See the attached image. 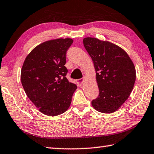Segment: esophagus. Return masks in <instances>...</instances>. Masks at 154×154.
<instances>
[{
    "mask_svg": "<svg viewBox=\"0 0 154 154\" xmlns=\"http://www.w3.org/2000/svg\"><path fill=\"white\" fill-rule=\"evenodd\" d=\"M83 81V78H82V79H77V85H79V86H81V85H82Z\"/></svg>",
    "mask_w": 154,
    "mask_h": 154,
    "instance_id": "34e87169",
    "label": "esophagus"
}]
</instances>
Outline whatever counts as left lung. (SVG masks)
Masks as SVG:
<instances>
[{"mask_svg":"<svg viewBox=\"0 0 154 154\" xmlns=\"http://www.w3.org/2000/svg\"><path fill=\"white\" fill-rule=\"evenodd\" d=\"M83 45L96 71L98 97L91 104L101 113H111L127 100L133 90L135 69L124 50L108 41L87 37Z\"/></svg>","mask_w":154,"mask_h":154,"instance_id":"1","label":"left lung"}]
</instances>
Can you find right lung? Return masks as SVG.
I'll return each mask as SVG.
<instances>
[{"instance_id": "right-lung-1", "label": "right lung", "mask_w": 154, "mask_h": 154, "mask_svg": "<svg viewBox=\"0 0 154 154\" xmlns=\"http://www.w3.org/2000/svg\"><path fill=\"white\" fill-rule=\"evenodd\" d=\"M71 38H57L36 47L26 57L20 79L27 97L45 115L56 116L68 109L77 89L66 77V53Z\"/></svg>"}]
</instances>
